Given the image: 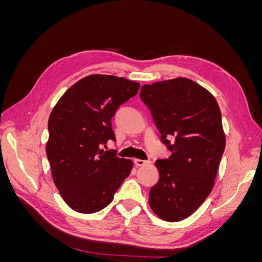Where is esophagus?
Wrapping results in <instances>:
<instances>
[{
  "label": "esophagus",
  "mask_w": 262,
  "mask_h": 262,
  "mask_svg": "<svg viewBox=\"0 0 262 262\" xmlns=\"http://www.w3.org/2000/svg\"><path fill=\"white\" fill-rule=\"evenodd\" d=\"M134 162V165L136 166H144V165H146V164H148L149 162L148 161H144V160H139V158H136V160L133 161Z\"/></svg>",
  "instance_id": "34e87169"
}]
</instances>
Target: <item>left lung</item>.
Listing matches in <instances>:
<instances>
[{"instance_id": "obj_1", "label": "left lung", "mask_w": 262, "mask_h": 262, "mask_svg": "<svg viewBox=\"0 0 262 262\" xmlns=\"http://www.w3.org/2000/svg\"><path fill=\"white\" fill-rule=\"evenodd\" d=\"M140 97L171 150L167 160L155 162L160 178L148 204L160 219L179 222L196 211L215 182L225 148L221 110L208 90L187 77L143 85Z\"/></svg>"}]
</instances>
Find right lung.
Listing matches in <instances>:
<instances>
[{"instance_id": "1", "label": "right lung", "mask_w": 262, "mask_h": 262, "mask_svg": "<svg viewBox=\"0 0 262 262\" xmlns=\"http://www.w3.org/2000/svg\"><path fill=\"white\" fill-rule=\"evenodd\" d=\"M139 89L124 77L92 74L71 86L53 107L46 153L54 185L72 210L87 214L106 208L130 175L132 161L101 146L115 141L112 118Z\"/></svg>"}]
</instances>
